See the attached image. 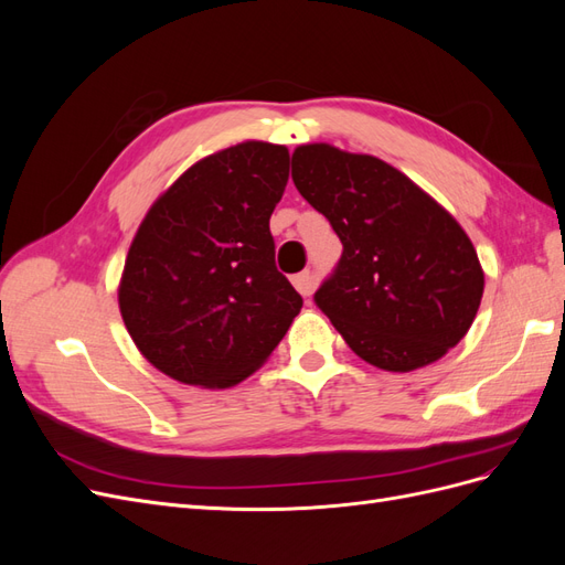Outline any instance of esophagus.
<instances>
[{
    "label": "esophagus",
    "instance_id": "34e87169",
    "mask_svg": "<svg viewBox=\"0 0 565 565\" xmlns=\"http://www.w3.org/2000/svg\"><path fill=\"white\" fill-rule=\"evenodd\" d=\"M292 282H295V287H297V292H299V295H303V297L313 295V289H316V278H313V273H309V270L297 273V276L292 278Z\"/></svg>",
    "mask_w": 565,
    "mask_h": 565
}]
</instances>
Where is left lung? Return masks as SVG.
I'll use <instances>...</instances> for the list:
<instances>
[{"label": "left lung", "instance_id": "obj_1", "mask_svg": "<svg viewBox=\"0 0 565 565\" xmlns=\"http://www.w3.org/2000/svg\"><path fill=\"white\" fill-rule=\"evenodd\" d=\"M292 181L344 252L313 301L355 355L409 372L467 334L483 268L457 221L398 169L328 143L299 146Z\"/></svg>", "mask_w": 565, "mask_h": 565}]
</instances>
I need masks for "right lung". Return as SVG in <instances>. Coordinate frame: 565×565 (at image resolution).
I'll return each instance as SVG.
<instances>
[{"mask_svg": "<svg viewBox=\"0 0 565 565\" xmlns=\"http://www.w3.org/2000/svg\"><path fill=\"white\" fill-rule=\"evenodd\" d=\"M287 179L285 146L237 143L193 164L146 214L119 311L134 344L172 380L235 386L301 311L268 226Z\"/></svg>", "mask_w": 565, "mask_h": 565, "instance_id": "right-lung-1", "label": "right lung"}]
</instances>
